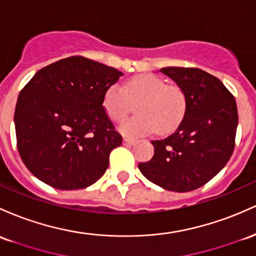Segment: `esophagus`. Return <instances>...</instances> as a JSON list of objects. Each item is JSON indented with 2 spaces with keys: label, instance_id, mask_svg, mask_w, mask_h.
<instances>
[{
  "label": "esophagus",
  "instance_id": "1",
  "mask_svg": "<svg viewBox=\"0 0 256 256\" xmlns=\"http://www.w3.org/2000/svg\"><path fill=\"white\" fill-rule=\"evenodd\" d=\"M134 143H136V141H134V140L128 138V137H125V138H124V141H122V144L126 146V147H130V146H134Z\"/></svg>",
  "mask_w": 256,
  "mask_h": 256
}]
</instances>
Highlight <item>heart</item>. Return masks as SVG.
Returning a JSON list of instances; mask_svg holds the SVG:
<instances>
[{
	"mask_svg": "<svg viewBox=\"0 0 256 256\" xmlns=\"http://www.w3.org/2000/svg\"><path fill=\"white\" fill-rule=\"evenodd\" d=\"M136 115L120 125L126 136H142L158 128L169 132L184 119L187 110V94L178 85H168L162 78L141 74L124 84L122 88L112 85L103 94V108L113 122H122L136 103Z\"/></svg>",
	"mask_w": 256,
	"mask_h": 256,
	"instance_id": "heart-1",
	"label": "heart"
}]
</instances>
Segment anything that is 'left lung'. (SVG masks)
I'll use <instances>...</instances> for the list:
<instances>
[{"instance_id":"left-lung-1","label":"left lung","mask_w":256,"mask_h":256,"mask_svg":"<svg viewBox=\"0 0 256 256\" xmlns=\"http://www.w3.org/2000/svg\"><path fill=\"white\" fill-rule=\"evenodd\" d=\"M187 94V110L178 128L152 141L154 156L140 162L146 178L172 192L204 186L224 169L233 150L238 125L233 94L214 75L198 68L160 69Z\"/></svg>"}]
</instances>
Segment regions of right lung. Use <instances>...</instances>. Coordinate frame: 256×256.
<instances>
[{"mask_svg":"<svg viewBox=\"0 0 256 256\" xmlns=\"http://www.w3.org/2000/svg\"><path fill=\"white\" fill-rule=\"evenodd\" d=\"M122 72L74 56L38 70L14 112L16 147L35 178L57 190H81L104 175L122 137L103 108V94Z\"/></svg>","mask_w":256,"mask_h":256,"instance_id":"1","label":"right lung"}]
</instances>
